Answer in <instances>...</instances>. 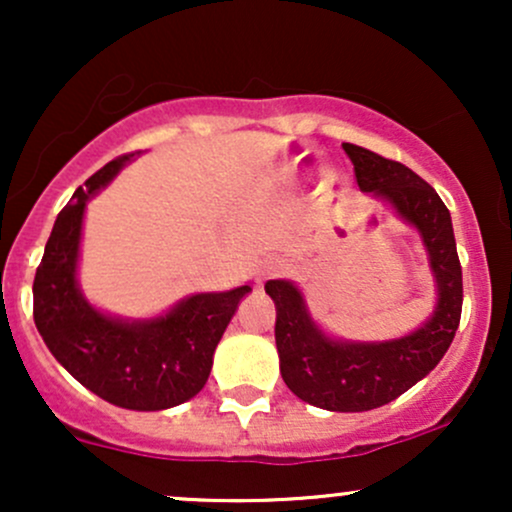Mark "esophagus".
I'll return each instance as SVG.
<instances>
[{"instance_id":"esophagus-1","label":"esophagus","mask_w":512,"mask_h":512,"mask_svg":"<svg viewBox=\"0 0 512 512\" xmlns=\"http://www.w3.org/2000/svg\"><path fill=\"white\" fill-rule=\"evenodd\" d=\"M279 272H281V267H279V264L269 262V264H264V267H262L260 276H262V279H272V276H276V274H279ZM262 279H260V281H262Z\"/></svg>"}]
</instances>
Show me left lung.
Returning a JSON list of instances; mask_svg holds the SVG:
<instances>
[{
	"label": "left lung",
	"mask_w": 512,
	"mask_h": 512,
	"mask_svg": "<svg viewBox=\"0 0 512 512\" xmlns=\"http://www.w3.org/2000/svg\"><path fill=\"white\" fill-rule=\"evenodd\" d=\"M363 192L387 199L424 238L438 303L424 325L390 342H337L315 325L303 293L284 279L264 291L276 305V351L281 378L303 402L330 411H368L397 399L426 378L455 339L462 315V267L450 211L438 192L399 161L344 144Z\"/></svg>",
	"instance_id": "obj_1"
}]
</instances>
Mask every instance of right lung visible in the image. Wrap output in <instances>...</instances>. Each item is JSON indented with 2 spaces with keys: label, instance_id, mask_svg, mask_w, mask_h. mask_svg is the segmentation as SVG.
Segmentation results:
<instances>
[{
  "label": "right lung",
  "instance_id": "1",
  "mask_svg": "<svg viewBox=\"0 0 512 512\" xmlns=\"http://www.w3.org/2000/svg\"><path fill=\"white\" fill-rule=\"evenodd\" d=\"M134 154L120 156L86 180L57 214L33 279V320L52 356L86 390L134 411L178 407L202 390L216 344L250 286L195 293L154 320H117L86 301L76 284L86 202Z\"/></svg>",
  "mask_w": 512,
  "mask_h": 512
}]
</instances>
